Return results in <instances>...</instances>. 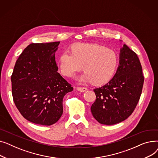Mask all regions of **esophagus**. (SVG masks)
I'll return each instance as SVG.
<instances>
[{
  "label": "esophagus",
  "instance_id": "obj_1",
  "mask_svg": "<svg viewBox=\"0 0 158 158\" xmlns=\"http://www.w3.org/2000/svg\"><path fill=\"white\" fill-rule=\"evenodd\" d=\"M77 89L81 92H85L88 89H87V88H85V87H77Z\"/></svg>",
  "mask_w": 158,
  "mask_h": 158
}]
</instances>
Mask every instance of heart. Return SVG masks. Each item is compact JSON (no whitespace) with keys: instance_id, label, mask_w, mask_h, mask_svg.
I'll return each mask as SVG.
<instances>
[{"instance_id":"obj_1","label":"heart","mask_w":158,"mask_h":158,"mask_svg":"<svg viewBox=\"0 0 158 158\" xmlns=\"http://www.w3.org/2000/svg\"><path fill=\"white\" fill-rule=\"evenodd\" d=\"M118 63L117 54L113 50L98 44L74 45L72 52L65 51L59 58V66L63 76L70 77L82 70L85 73L78 78L80 82L102 85L114 76Z\"/></svg>"}]
</instances>
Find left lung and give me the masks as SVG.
Instances as JSON below:
<instances>
[{"instance_id": "1", "label": "left lung", "mask_w": 158, "mask_h": 158, "mask_svg": "<svg viewBox=\"0 0 158 158\" xmlns=\"http://www.w3.org/2000/svg\"><path fill=\"white\" fill-rule=\"evenodd\" d=\"M143 82L137 54L124 44L114 77L105 85L94 89L96 100L91 107L94 117L100 123L109 126L127 119L136 108Z\"/></svg>"}]
</instances>
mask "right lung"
Here are the masks:
<instances>
[{
    "mask_svg": "<svg viewBox=\"0 0 158 158\" xmlns=\"http://www.w3.org/2000/svg\"><path fill=\"white\" fill-rule=\"evenodd\" d=\"M60 41L31 44L16 60L11 76L15 106L28 121L43 126L57 122L63 98L73 87L57 72L55 52Z\"/></svg>",
    "mask_w": 158,
    "mask_h": 158,
    "instance_id": "add662e5",
    "label": "right lung"
}]
</instances>
